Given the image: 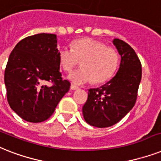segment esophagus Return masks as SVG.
Instances as JSON below:
<instances>
[{
  "instance_id": "1",
  "label": "esophagus",
  "mask_w": 161,
  "mask_h": 161,
  "mask_svg": "<svg viewBox=\"0 0 161 161\" xmlns=\"http://www.w3.org/2000/svg\"><path fill=\"white\" fill-rule=\"evenodd\" d=\"M70 89H71V90H73V91H75V90H78V89H79V87L75 86V85H71V86H70Z\"/></svg>"
}]
</instances>
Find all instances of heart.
<instances>
[{
    "label": "heart",
    "mask_w": 161,
    "mask_h": 161,
    "mask_svg": "<svg viewBox=\"0 0 161 161\" xmlns=\"http://www.w3.org/2000/svg\"><path fill=\"white\" fill-rule=\"evenodd\" d=\"M59 63L63 70L70 71L81 61V68L69 75L75 85L96 84L107 81L115 75L119 65V54L112 47L91 38L73 42L72 47H63L58 53Z\"/></svg>",
    "instance_id": "heart-1"
}]
</instances>
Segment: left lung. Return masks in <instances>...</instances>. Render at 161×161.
Instances as JSON below:
<instances>
[{"instance_id": "left-lung-1", "label": "left lung", "mask_w": 161, "mask_h": 161, "mask_svg": "<svg viewBox=\"0 0 161 161\" xmlns=\"http://www.w3.org/2000/svg\"><path fill=\"white\" fill-rule=\"evenodd\" d=\"M112 42L121 58L119 70L107 83L89 90L82 108L85 120L98 128L114 125L131 110L141 80V64L136 51L122 40L115 38Z\"/></svg>"}]
</instances>
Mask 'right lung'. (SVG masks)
<instances>
[{
    "instance_id": "right-lung-1",
    "label": "right lung",
    "mask_w": 161,
    "mask_h": 161,
    "mask_svg": "<svg viewBox=\"0 0 161 161\" xmlns=\"http://www.w3.org/2000/svg\"><path fill=\"white\" fill-rule=\"evenodd\" d=\"M58 53L56 35L41 33L18 42L9 56L4 76L7 101L26 121L50 118L70 89V82L61 77Z\"/></svg>"
}]
</instances>
